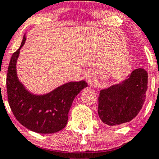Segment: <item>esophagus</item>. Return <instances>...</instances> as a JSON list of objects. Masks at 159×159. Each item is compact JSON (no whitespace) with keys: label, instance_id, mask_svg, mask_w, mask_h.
<instances>
[{"label":"esophagus","instance_id":"esophagus-1","mask_svg":"<svg viewBox=\"0 0 159 159\" xmlns=\"http://www.w3.org/2000/svg\"><path fill=\"white\" fill-rule=\"evenodd\" d=\"M87 80H88V82L89 83V84L91 86H94L95 85V78H94V76L93 75V74H89L87 75Z\"/></svg>","mask_w":159,"mask_h":159}]
</instances>
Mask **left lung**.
I'll use <instances>...</instances> for the list:
<instances>
[{
  "label": "left lung",
  "instance_id": "left-lung-1",
  "mask_svg": "<svg viewBox=\"0 0 159 159\" xmlns=\"http://www.w3.org/2000/svg\"><path fill=\"white\" fill-rule=\"evenodd\" d=\"M147 79L146 70L139 68L120 83L101 89L98 113L103 123L116 127L131 121L144 103Z\"/></svg>",
  "mask_w": 159,
  "mask_h": 159
}]
</instances>
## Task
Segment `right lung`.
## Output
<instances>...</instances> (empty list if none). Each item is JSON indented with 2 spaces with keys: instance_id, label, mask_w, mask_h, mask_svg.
<instances>
[{
  "instance_id": "right-lung-1",
  "label": "right lung",
  "mask_w": 159,
  "mask_h": 159,
  "mask_svg": "<svg viewBox=\"0 0 159 159\" xmlns=\"http://www.w3.org/2000/svg\"><path fill=\"white\" fill-rule=\"evenodd\" d=\"M26 39L24 35L9 62L7 77L9 106L16 119L30 130L41 134L57 133L66 127L75 98L88 84L84 80L70 81L46 94L30 93L19 81L16 70L20 50Z\"/></svg>"
}]
</instances>
